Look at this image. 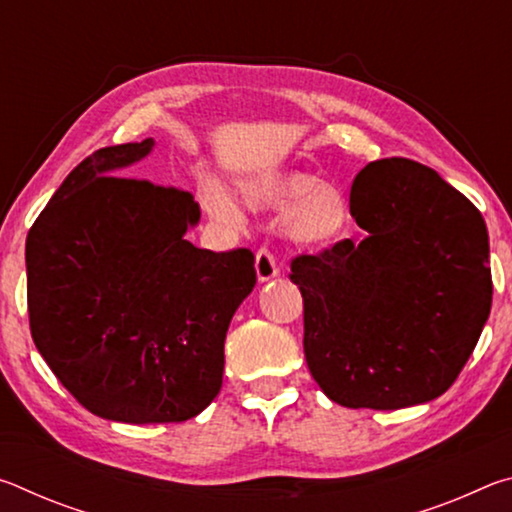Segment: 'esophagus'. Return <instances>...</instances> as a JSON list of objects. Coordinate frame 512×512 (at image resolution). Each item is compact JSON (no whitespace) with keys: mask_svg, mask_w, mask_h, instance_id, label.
I'll list each match as a JSON object with an SVG mask.
<instances>
[{"mask_svg":"<svg viewBox=\"0 0 512 512\" xmlns=\"http://www.w3.org/2000/svg\"><path fill=\"white\" fill-rule=\"evenodd\" d=\"M255 268H257V280L266 282L277 275V262L275 255L268 248H259L255 255Z\"/></svg>","mask_w":512,"mask_h":512,"instance_id":"34e87169","label":"esophagus"}]
</instances>
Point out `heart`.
<instances>
[{
    "mask_svg": "<svg viewBox=\"0 0 512 512\" xmlns=\"http://www.w3.org/2000/svg\"><path fill=\"white\" fill-rule=\"evenodd\" d=\"M241 198L255 210H284L282 230L298 244H320L336 237L345 223V201L339 189L318 183L302 171L271 173L241 187ZM216 212H228L219 196L212 198Z\"/></svg>",
    "mask_w": 512,
    "mask_h": 512,
    "instance_id": "b5f03b06",
    "label": "heart"
}]
</instances>
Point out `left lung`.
Masks as SVG:
<instances>
[{
	"instance_id": "1",
	"label": "left lung",
	"mask_w": 512,
	"mask_h": 512,
	"mask_svg": "<svg viewBox=\"0 0 512 512\" xmlns=\"http://www.w3.org/2000/svg\"><path fill=\"white\" fill-rule=\"evenodd\" d=\"M350 212L368 232L291 259L302 293L305 359L329 400L404 409L443 395L492 307L481 212L409 158L363 167Z\"/></svg>"
}]
</instances>
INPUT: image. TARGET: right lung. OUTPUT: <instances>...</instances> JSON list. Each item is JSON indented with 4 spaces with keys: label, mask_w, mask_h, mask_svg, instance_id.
I'll return each mask as SVG.
<instances>
[{
    "label": "right lung",
    "mask_w": 512,
    "mask_h": 512,
    "mask_svg": "<svg viewBox=\"0 0 512 512\" xmlns=\"http://www.w3.org/2000/svg\"><path fill=\"white\" fill-rule=\"evenodd\" d=\"M151 146L88 155L27 237L33 343L76 402L128 424L183 422L219 395L225 332L257 282L253 250L185 239L192 194L112 176Z\"/></svg>",
    "instance_id": "1"
}]
</instances>
